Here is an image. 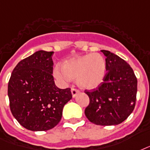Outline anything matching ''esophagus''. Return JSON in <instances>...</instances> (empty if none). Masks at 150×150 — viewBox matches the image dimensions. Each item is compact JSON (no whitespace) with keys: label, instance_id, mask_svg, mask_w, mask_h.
I'll return each instance as SVG.
<instances>
[{"label":"esophagus","instance_id":"34e87169","mask_svg":"<svg viewBox=\"0 0 150 150\" xmlns=\"http://www.w3.org/2000/svg\"><path fill=\"white\" fill-rule=\"evenodd\" d=\"M78 93H79L78 90H76V89H75V88H72V89H71V94H72V96H73V98L76 97V96Z\"/></svg>","mask_w":150,"mask_h":150}]
</instances>
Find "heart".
Here are the masks:
<instances>
[{
	"label": "heart",
	"instance_id": "b5f03b06",
	"mask_svg": "<svg viewBox=\"0 0 150 150\" xmlns=\"http://www.w3.org/2000/svg\"><path fill=\"white\" fill-rule=\"evenodd\" d=\"M106 74L105 58L98 53H89L74 57L65 61L62 68L54 69V76L62 83L76 79V83L83 89H93L100 85Z\"/></svg>",
	"mask_w": 150,
	"mask_h": 150
}]
</instances>
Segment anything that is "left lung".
I'll return each instance as SVG.
<instances>
[{"instance_id": "obj_1", "label": "left lung", "mask_w": 150, "mask_h": 150, "mask_svg": "<svg viewBox=\"0 0 150 150\" xmlns=\"http://www.w3.org/2000/svg\"><path fill=\"white\" fill-rule=\"evenodd\" d=\"M106 57L104 82L86 94L90 103L84 113L97 125H117L127 119L134 110L137 94V78L129 64L117 54L101 50Z\"/></svg>"}]
</instances>
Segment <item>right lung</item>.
<instances>
[{"label": "right lung", "instance_id": "add662e5", "mask_svg": "<svg viewBox=\"0 0 150 150\" xmlns=\"http://www.w3.org/2000/svg\"><path fill=\"white\" fill-rule=\"evenodd\" d=\"M53 52L38 51L18 62L8 87L10 109L23 127L33 132L55 127L64 105L72 98L69 88L56 87L52 76Z\"/></svg>", "mask_w": 150, "mask_h": 150}]
</instances>
